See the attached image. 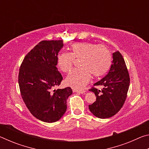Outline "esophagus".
<instances>
[{"label":"esophagus","mask_w":149,"mask_h":149,"mask_svg":"<svg viewBox=\"0 0 149 149\" xmlns=\"http://www.w3.org/2000/svg\"><path fill=\"white\" fill-rule=\"evenodd\" d=\"M74 91L75 93H81V94H83V93H85V91L84 90H77V89H74Z\"/></svg>","instance_id":"esophagus-1"}]
</instances>
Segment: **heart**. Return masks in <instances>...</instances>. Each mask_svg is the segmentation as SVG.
I'll list each match as a JSON object with an SVG mask.
<instances>
[{
    "label": "heart",
    "mask_w": 149,
    "mask_h": 149,
    "mask_svg": "<svg viewBox=\"0 0 149 149\" xmlns=\"http://www.w3.org/2000/svg\"><path fill=\"white\" fill-rule=\"evenodd\" d=\"M80 68L75 69L69 74L65 83L75 89H82L91 78L104 75L112 64L110 50L103 45L93 42H81L73 44L70 52H62L57 56L58 67L63 72H68L74 65V59H79Z\"/></svg>",
    "instance_id": "b5f03b06"
}]
</instances>
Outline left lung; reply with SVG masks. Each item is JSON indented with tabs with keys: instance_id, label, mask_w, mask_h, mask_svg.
Returning a JSON list of instances; mask_svg holds the SVG:
<instances>
[{
	"instance_id": "1",
	"label": "left lung",
	"mask_w": 149,
	"mask_h": 149,
	"mask_svg": "<svg viewBox=\"0 0 149 149\" xmlns=\"http://www.w3.org/2000/svg\"><path fill=\"white\" fill-rule=\"evenodd\" d=\"M112 63L108 74L93 85L102 86L99 90L92 87L97 99L89 105L91 112L99 118H108L114 116L123 107L130 87V75L124 59L119 51L112 54Z\"/></svg>"
}]
</instances>
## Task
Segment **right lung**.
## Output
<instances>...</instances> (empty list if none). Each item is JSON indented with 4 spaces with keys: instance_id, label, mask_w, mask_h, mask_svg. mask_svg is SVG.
Returning <instances> with one entry per match:
<instances>
[{
    "instance_id": "add662e5",
    "label": "right lung",
    "mask_w": 149,
    "mask_h": 149,
    "mask_svg": "<svg viewBox=\"0 0 149 149\" xmlns=\"http://www.w3.org/2000/svg\"><path fill=\"white\" fill-rule=\"evenodd\" d=\"M62 40L42 41L26 56L19 68L18 84L23 100L33 116L42 122H57L67 109L70 87L53 90L62 76L56 68Z\"/></svg>"
}]
</instances>
